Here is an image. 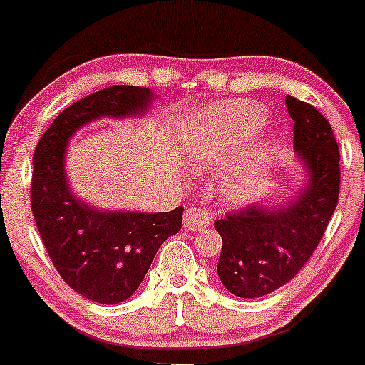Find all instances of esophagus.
I'll list each match as a JSON object with an SVG mask.
<instances>
[{
	"label": "esophagus",
	"instance_id": "1",
	"mask_svg": "<svg viewBox=\"0 0 365 365\" xmlns=\"http://www.w3.org/2000/svg\"><path fill=\"white\" fill-rule=\"evenodd\" d=\"M211 223V218L197 207H189L183 215V227L187 230H202Z\"/></svg>",
	"mask_w": 365,
	"mask_h": 365
}]
</instances>
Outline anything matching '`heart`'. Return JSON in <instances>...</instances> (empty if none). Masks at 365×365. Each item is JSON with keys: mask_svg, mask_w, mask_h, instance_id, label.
<instances>
[{"mask_svg": "<svg viewBox=\"0 0 365 365\" xmlns=\"http://www.w3.org/2000/svg\"><path fill=\"white\" fill-rule=\"evenodd\" d=\"M267 119L265 107L237 100L210 106L183 121L180 143L187 159L197 170L222 171L220 195L234 207L255 202L270 178L272 140L259 138L241 150Z\"/></svg>", "mask_w": 365, "mask_h": 365, "instance_id": "b5f03b06", "label": "heart"}]
</instances>
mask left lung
<instances>
[{
  "mask_svg": "<svg viewBox=\"0 0 365 365\" xmlns=\"http://www.w3.org/2000/svg\"><path fill=\"white\" fill-rule=\"evenodd\" d=\"M305 185L284 202L251 204L216 220L218 277L239 298H262L302 270L319 246L339 195V150L331 124L310 103L286 95Z\"/></svg>",
  "mask_w": 365,
  "mask_h": 365,
  "instance_id": "1",
  "label": "left lung"
}]
</instances>
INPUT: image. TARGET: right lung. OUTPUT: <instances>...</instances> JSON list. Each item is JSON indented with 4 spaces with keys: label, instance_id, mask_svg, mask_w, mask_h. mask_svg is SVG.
I'll list each match as a JSON object with an SVG mask.
<instances>
[{
    "label": "right lung",
    "instance_id": "obj_1",
    "mask_svg": "<svg viewBox=\"0 0 365 365\" xmlns=\"http://www.w3.org/2000/svg\"><path fill=\"white\" fill-rule=\"evenodd\" d=\"M158 95L149 88L115 85L60 112L33 158L31 210L60 277L102 305L130 298L168 237L182 228L183 207L168 213L100 210L71 190L66 152L76 131L100 118H138Z\"/></svg>",
    "mask_w": 365,
    "mask_h": 365
}]
</instances>
